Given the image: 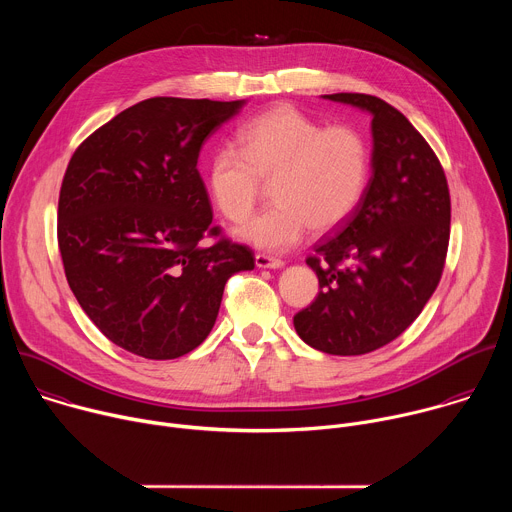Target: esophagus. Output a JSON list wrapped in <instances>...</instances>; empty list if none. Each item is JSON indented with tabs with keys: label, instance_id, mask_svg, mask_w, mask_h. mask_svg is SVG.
Segmentation results:
<instances>
[{
	"label": "esophagus",
	"instance_id": "34e87169",
	"mask_svg": "<svg viewBox=\"0 0 512 512\" xmlns=\"http://www.w3.org/2000/svg\"><path fill=\"white\" fill-rule=\"evenodd\" d=\"M255 265L259 269H281L285 263L281 259H275L271 255H263V253H257L255 255Z\"/></svg>",
	"mask_w": 512,
	"mask_h": 512
}]
</instances>
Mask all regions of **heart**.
Masks as SVG:
<instances>
[{
  "instance_id": "heart-1",
  "label": "heart",
  "mask_w": 512,
  "mask_h": 512,
  "mask_svg": "<svg viewBox=\"0 0 512 512\" xmlns=\"http://www.w3.org/2000/svg\"><path fill=\"white\" fill-rule=\"evenodd\" d=\"M371 176V150L350 125H322L294 105H275L237 131V150H216L204 170L216 208L239 223L271 182L275 204L249 218L239 241L281 253L310 229L326 233L358 208Z\"/></svg>"
}]
</instances>
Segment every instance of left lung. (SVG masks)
Wrapping results in <instances>:
<instances>
[{
  "mask_svg": "<svg viewBox=\"0 0 512 512\" xmlns=\"http://www.w3.org/2000/svg\"><path fill=\"white\" fill-rule=\"evenodd\" d=\"M324 99L371 113L373 176L338 233L308 257L320 291L294 328L316 350L354 356L405 332L440 283L450 190L440 160L395 107L362 93Z\"/></svg>",
  "mask_w": 512,
  "mask_h": 512,
  "instance_id": "1",
  "label": "left lung"
}]
</instances>
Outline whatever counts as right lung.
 <instances>
[{"label": "right lung", "mask_w": 512, "mask_h": 512, "mask_svg": "<svg viewBox=\"0 0 512 512\" xmlns=\"http://www.w3.org/2000/svg\"><path fill=\"white\" fill-rule=\"evenodd\" d=\"M243 101L154 97L87 137L58 198L68 285L117 346L154 360L188 354L210 334L225 283L251 271L249 247L216 237L198 174L202 143Z\"/></svg>", "instance_id": "1"}]
</instances>
